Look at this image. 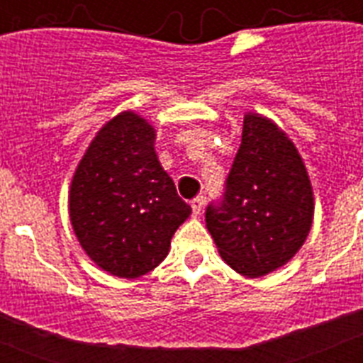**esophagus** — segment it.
I'll return each mask as SVG.
<instances>
[{"label":"esophagus","mask_w":363,"mask_h":363,"mask_svg":"<svg viewBox=\"0 0 363 363\" xmlns=\"http://www.w3.org/2000/svg\"><path fill=\"white\" fill-rule=\"evenodd\" d=\"M203 205H205V198L203 196H196V198H194V200L191 201L192 213H194L198 216V214L201 213V209H203Z\"/></svg>","instance_id":"34e87169"}]
</instances>
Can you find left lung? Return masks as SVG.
Masks as SVG:
<instances>
[{
  "label": "left lung",
  "instance_id": "8db88e82",
  "mask_svg": "<svg viewBox=\"0 0 363 363\" xmlns=\"http://www.w3.org/2000/svg\"><path fill=\"white\" fill-rule=\"evenodd\" d=\"M313 214V189L294 143L249 112L223 194L205 211L221 258L249 278L277 271L303 245Z\"/></svg>",
  "mask_w": 363,
  "mask_h": 363
}]
</instances>
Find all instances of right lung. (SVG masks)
<instances>
[{
    "label": "right lung",
    "mask_w": 363,
    "mask_h": 363,
    "mask_svg": "<svg viewBox=\"0 0 363 363\" xmlns=\"http://www.w3.org/2000/svg\"><path fill=\"white\" fill-rule=\"evenodd\" d=\"M154 138L149 121L121 112L96 134L70 185L79 245L114 277L138 278L162 264L191 214L160 165Z\"/></svg>",
    "instance_id": "1"
}]
</instances>
